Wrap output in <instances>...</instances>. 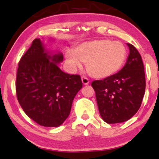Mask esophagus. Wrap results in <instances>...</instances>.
Returning a JSON list of instances; mask_svg holds the SVG:
<instances>
[{
    "mask_svg": "<svg viewBox=\"0 0 159 159\" xmlns=\"http://www.w3.org/2000/svg\"><path fill=\"white\" fill-rule=\"evenodd\" d=\"M81 81H82V83H83L84 85H87L90 84V81L88 80V78H87L86 77H82Z\"/></svg>",
    "mask_w": 159,
    "mask_h": 159,
    "instance_id": "obj_1",
    "label": "esophagus"
}]
</instances>
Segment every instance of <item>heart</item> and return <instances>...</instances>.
I'll return each mask as SVG.
<instances>
[{"label":"heart","mask_w":159,"mask_h":159,"mask_svg":"<svg viewBox=\"0 0 159 159\" xmlns=\"http://www.w3.org/2000/svg\"><path fill=\"white\" fill-rule=\"evenodd\" d=\"M127 56L125 45L119 41L96 39L84 42L73 50L66 52L69 69L75 72L86 63V69L96 78H106L116 74L122 68Z\"/></svg>","instance_id":"b5f03b06"}]
</instances>
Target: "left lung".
Returning a JSON list of instances; mask_svg holds the SVG:
<instances>
[{
  "instance_id": "left-lung-1",
  "label": "left lung",
  "mask_w": 159,
  "mask_h": 159,
  "mask_svg": "<svg viewBox=\"0 0 159 159\" xmlns=\"http://www.w3.org/2000/svg\"><path fill=\"white\" fill-rule=\"evenodd\" d=\"M129 54L123 68L103 80L92 82L100 115L105 123H123L139 110L145 93L144 66L138 51L127 43Z\"/></svg>"
}]
</instances>
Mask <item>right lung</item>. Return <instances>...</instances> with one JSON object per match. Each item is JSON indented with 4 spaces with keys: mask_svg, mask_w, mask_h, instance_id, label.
<instances>
[{
    "mask_svg": "<svg viewBox=\"0 0 159 159\" xmlns=\"http://www.w3.org/2000/svg\"><path fill=\"white\" fill-rule=\"evenodd\" d=\"M61 52H48L37 38L20 60L16 77L19 102L30 119L45 127H58L70 114L81 77L63 72Z\"/></svg>",
    "mask_w": 159,
    "mask_h": 159,
    "instance_id": "add662e5",
    "label": "right lung"
}]
</instances>
